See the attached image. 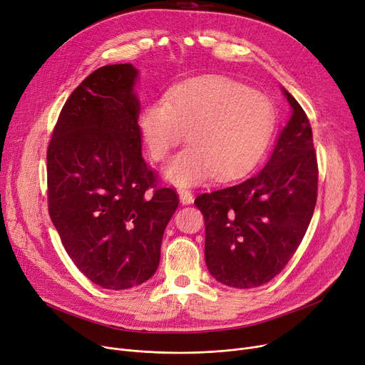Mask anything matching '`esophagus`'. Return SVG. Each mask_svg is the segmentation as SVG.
I'll return each instance as SVG.
<instances>
[{
  "instance_id": "esophagus-1",
  "label": "esophagus",
  "mask_w": 365,
  "mask_h": 365,
  "mask_svg": "<svg viewBox=\"0 0 365 365\" xmlns=\"http://www.w3.org/2000/svg\"><path fill=\"white\" fill-rule=\"evenodd\" d=\"M179 200L182 204H192L194 202V197H192V192L187 189H180L179 190Z\"/></svg>"
}]
</instances>
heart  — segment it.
Masks as SVG:
<instances>
[{
    "instance_id": "obj_1",
    "label": "heart",
    "mask_w": 365,
    "mask_h": 365,
    "mask_svg": "<svg viewBox=\"0 0 365 365\" xmlns=\"http://www.w3.org/2000/svg\"><path fill=\"white\" fill-rule=\"evenodd\" d=\"M274 108L257 90L213 78L170 88L163 102L139 115L143 145L163 161L185 138L189 145L163 168V178L185 187L207 180L235 179L260 158L272 131Z\"/></svg>"
}]
</instances>
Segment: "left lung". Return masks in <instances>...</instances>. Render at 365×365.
I'll use <instances>...</instances> for the list:
<instances>
[{"instance_id": "8db88e82", "label": "left lung", "mask_w": 365, "mask_h": 365, "mask_svg": "<svg viewBox=\"0 0 365 365\" xmlns=\"http://www.w3.org/2000/svg\"><path fill=\"white\" fill-rule=\"evenodd\" d=\"M281 91L292 115L264 167L195 200L205 220L208 271L234 289H253L277 277L296 253L315 210L312 128L299 102L284 87Z\"/></svg>"}]
</instances>
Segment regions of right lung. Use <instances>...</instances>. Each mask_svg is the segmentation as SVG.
I'll use <instances>...</instances> for the list:
<instances>
[{
	"instance_id": "obj_1",
	"label": "right lung",
	"mask_w": 365,
	"mask_h": 365,
	"mask_svg": "<svg viewBox=\"0 0 365 365\" xmlns=\"http://www.w3.org/2000/svg\"><path fill=\"white\" fill-rule=\"evenodd\" d=\"M138 80L131 63L90 73L62 108L47 150L51 222L75 266L108 290L155 274L179 205L142 157Z\"/></svg>"
}]
</instances>
